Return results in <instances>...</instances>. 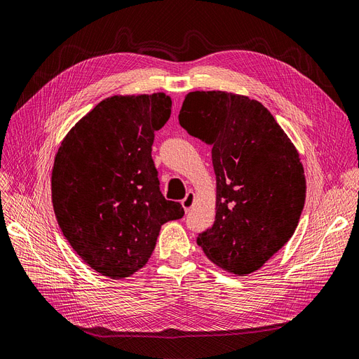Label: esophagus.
Here are the masks:
<instances>
[{
	"label": "esophagus",
	"mask_w": 359,
	"mask_h": 359,
	"mask_svg": "<svg viewBox=\"0 0 359 359\" xmlns=\"http://www.w3.org/2000/svg\"><path fill=\"white\" fill-rule=\"evenodd\" d=\"M194 198H196V194H194L193 191H189V193H187V196H185V197L182 198L181 205H182V208H184V210H185V212H189V210L193 208V205H194Z\"/></svg>",
	"instance_id": "obj_1"
}]
</instances>
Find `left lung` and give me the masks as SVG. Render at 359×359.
<instances>
[{
  "mask_svg": "<svg viewBox=\"0 0 359 359\" xmlns=\"http://www.w3.org/2000/svg\"><path fill=\"white\" fill-rule=\"evenodd\" d=\"M180 125L212 146L215 222L197 245L219 268L246 276L290 240L306 197L293 142L257 100L225 91L185 95Z\"/></svg>",
  "mask_w": 359,
  "mask_h": 359,
  "instance_id": "8db88e82",
  "label": "left lung"
}]
</instances>
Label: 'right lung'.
<instances>
[{"label": "right lung", "mask_w": 359, "mask_h": 359, "mask_svg": "<svg viewBox=\"0 0 359 359\" xmlns=\"http://www.w3.org/2000/svg\"><path fill=\"white\" fill-rule=\"evenodd\" d=\"M170 107L163 93L109 97L76 122L54 157L57 222L81 259L109 278L144 266L161 226L184 217L162 196L151 159Z\"/></svg>", "instance_id": "add662e5"}]
</instances>
